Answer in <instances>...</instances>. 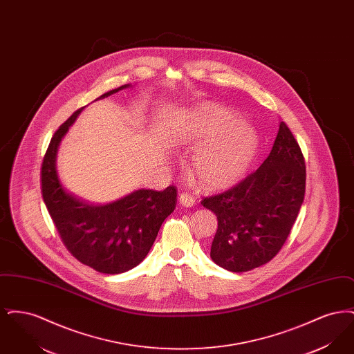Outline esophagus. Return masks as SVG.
<instances>
[{
    "instance_id": "34e87169",
    "label": "esophagus",
    "mask_w": 354,
    "mask_h": 354,
    "mask_svg": "<svg viewBox=\"0 0 354 354\" xmlns=\"http://www.w3.org/2000/svg\"><path fill=\"white\" fill-rule=\"evenodd\" d=\"M179 203L183 205V207H192L195 204V199L194 196H191L188 192H182L179 195Z\"/></svg>"
}]
</instances>
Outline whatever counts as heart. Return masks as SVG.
Instances as JSON below:
<instances>
[{
  "mask_svg": "<svg viewBox=\"0 0 354 354\" xmlns=\"http://www.w3.org/2000/svg\"><path fill=\"white\" fill-rule=\"evenodd\" d=\"M179 143L204 146L192 159V172L207 189H227L239 183L257 151L259 136L235 111L207 104L195 110L180 130Z\"/></svg>",
  "mask_w": 354,
  "mask_h": 354,
  "instance_id": "b5f03b06",
  "label": "heart"
}]
</instances>
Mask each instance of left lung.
<instances>
[{
    "label": "left lung",
    "mask_w": 354,
    "mask_h": 354,
    "mask_svg": "<svg viewBox=\"0 0 354 354\" xmlns=\"http://www.w3.org/2000/svg\"><path fill=\"white\" fill-rule=\"evenodd\" d=\"M303 152L284 122L263 165L234 188L204 198L218 218L211 259L224 270L247 272L270 261L286 243L305 195Z\"/></svg>",
    "instance_id": "left-lung-1"
}]
</instances>
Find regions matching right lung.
I'll list each match as a JSON object with an SVG mask.
<instances>
[{"mask_svg":"<svg viewBox=\"0 0 354 354\" xmlns=\"http://www.w3.org/2000/svg\"><path fill=\"white\" fill-rule=\"evenodd\" d=\"M131 84L104 93L103 100ZM77 110L51 138L41 169L42 198L68 252L82 264L107 274L133 270L151 250L165 219L176 205V188L136 189L107 204H90L65 191L57 172V151Z\"/></svg>","mask_w":354,"mask_h":354,"instance_id":"right-lung-1","label":"right lung"}]
</instances>
